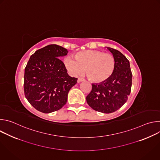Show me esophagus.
<instances>
[{"mask_svg": "<svg viewBox=\"0 0 160 160\" xmlns=\"http://www.w3.org/2000/svg\"><path fill=\"white\" fill-rule=\"evenodd\" d=\"M83 80H85L83 78H78V80H77V82L79 83V82H81L83 81Z\"/></svg>", "mask_w": 160, "mask_h": 160, "instance_id": "obj_1", "label": "esophagus"}]
</instances>
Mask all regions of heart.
<instances>
[{
    "label": "heart",
    "instance_id": "1",
    "mask_svg": "<svg viewBox=\"0 0 160 160\" xmlns=\"http://www.w3.org/2000/svg\"><path fill=\"white\" fill-rule=\"evenodd\" d=\"M73 57L75 59L67 57L64 60L65 68L73 76L83 73L86 68V74L91 81L101 83L108 80L115 70V58L101 51H80Z\"/></svg>",
    "mask_w": 160,
    "mask_h": 160
}]
</instances>
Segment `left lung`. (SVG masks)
Returning a JSON list of instances; mask_svg holds the SVG:
<instances>
[{
  "label": "left lung",
  "instance_id": "obj_1",
  "mask_svg": "<svg viewBox=\"0 0 160 160\" xmlns=\"http://www.w3.org/2000/svg\"><path fill=\"white\" fill-rule=\"evenodd\" d=\"M108 49L115 58V70L106 81L92 84V90L86 98L91 108L104 113L115 112L127 102L131 92L132 79L130 62L127 58L118 50Z\"/></svg>",
  "mask_w": 160,
  "mask_h": 160
}]
</instances>
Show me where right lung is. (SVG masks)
<instances>
[{
	"label": "right lung",
	"instance_id": "1",
	"mask_svg": "<svg viewBox=\"0 0 160 160\" xmlns=\"http://www.w3.org/2000/svg\"><path fill=\"white\" fill-rule=\"evenodd\" d=\"M68 51L51 44L37 50L27 62L24 75L25 96L37 110L49 113L62 108L68 94L77 78L67 73L63 62L58 58Z\"/></svg>",
	"mask_w": 160,
	"mask_h": 160
}]
</instances>
